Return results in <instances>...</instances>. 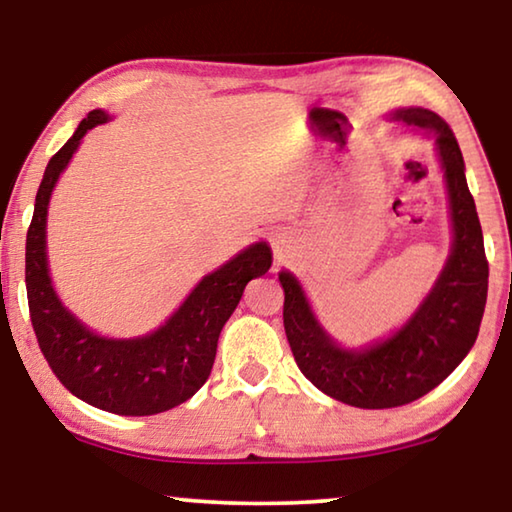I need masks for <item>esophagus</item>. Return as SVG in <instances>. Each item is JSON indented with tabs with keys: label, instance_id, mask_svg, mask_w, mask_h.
I'll return each instance as SVG.
<instances>
[{
	"label": "esophagus",
	"instance_id": "34e87169",
	"mask_svg": "<svg viewBox=\"0 0 512 512\" xmlns=\"http://www.w3.org/2000/svg\"><path fill=\"white\" fill-rule=\"evenodd\" d=\"M289 244H291V240H289V237H286L284 233L272 235V247H275V251H279V254L289 249Z\"/></svg>",
	"mask_w": 512,
	"mask_h": 512
}]
</instances>
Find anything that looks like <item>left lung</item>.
Wrapping results in <instances>:
<instances>
[{
    "mask_svg": "<svg viewBox=\"0 0 512 512\" xmlns=\"http://www.w3.org/2000/svg\"><path fill=\"white\" fill-rule=\"evenodd\" d=\"M389 116L433 132L445 172L454 240L429 296L387 340L345 349L314 317L298 279L291 272H279L284 331L300 373L326 396L366 410L398 408L436 389L471 352L487 303L489 263L457 137L429 109H396Z\"/></svg>",
    "mask_w": 512,
    "mask_h": 512,
    "instance_id": "left-lung-1",
    "label": "left lung"
}]
</instances>
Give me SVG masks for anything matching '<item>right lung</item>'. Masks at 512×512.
<instances>
[{
  "label": "right lung",
  "instance_id": "1",
  "mask_svg": "<svg viewBox=\"0 0 512 512\" xmlns=\"http://www.w3.org/2000/svg\"><path fill=\"white\" fill-rule=\"evenodd\" d=\"M109 116L95 109L67 144L48 160L25 244V284L32 328L55 377L76 398L114 415H158L188 401L212 373L221 328L240 303L244 286L270 270L272 251L256 242L188 293L163 326L142 338H102L81 324L51 284L46 258V216L55 181L83 135Z\"/></svg>",
  "mask_w": 512,
  "mask_h": 512
}]
</instances>
